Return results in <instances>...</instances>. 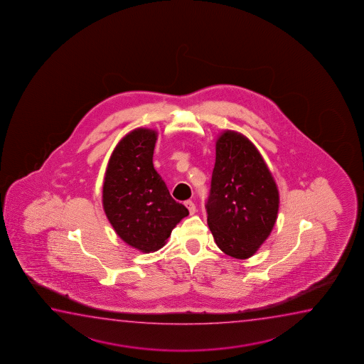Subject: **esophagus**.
I'll use <instances>...</instances> for the list:
<instances>
[{
	"label": "esophagus",
	"mask_w": 364,
	"mask_h": 364,
	"mask_svg": "<svg viewBox=\"0 0 364 364\" xmlns=\"http://www.w3.org/2000/svg\"><path fill=\"white\" fill-rule=\"evenodd\" d=\"M185 205H186V208L189 209L190 215H194L196 213V206H195L194 203L191 201V200H188V201H185Z\"/></svg>",
	"instance_id": "obj_1"
}]
</instances>
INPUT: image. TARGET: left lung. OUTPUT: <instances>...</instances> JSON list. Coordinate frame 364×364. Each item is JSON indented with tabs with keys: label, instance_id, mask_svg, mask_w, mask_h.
I'll return each instance as SVG.
<instances>
[{
	"label": "left lung",
	"instance_id": "8db88e82",
	"mask_svg": "<svg viewBox=\"0 0 364 364\" xmlns=\"http://www.w3.org/2000/svg\"><path fill=\"white\" fill-rule=\"evenodd\" d=\"M277 185L259 150L245 135L225 130L216 140L208 224L219 249L249 259L274 229L279 213Z\"/></svg>",
	"mask_w": 364,
	"mask_h": 364
}]
</instances>
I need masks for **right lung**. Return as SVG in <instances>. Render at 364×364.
I'll return each instance as SVG.
<instances>
[{"mask_svg":"<svg viewBox=\"0 0 364 364\" xmlns=\"http://www.w3.org/2000/svg\"><path fill=\"white\" fill-rule=\"evenodd\" d=\"M156 132L136 128L110 155L103 183V209L117 235L141 252L164 246L171 231L189 215L170 196L153 165Z\"/></svg>","mask_w":364,"mask_h":364,"instance_id":"obj_1","label":"right lung"}]
</instances>
